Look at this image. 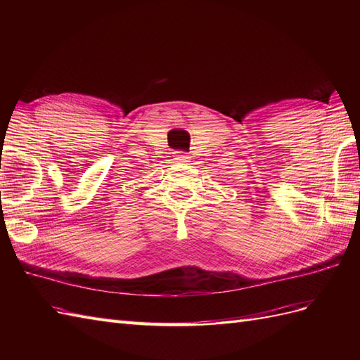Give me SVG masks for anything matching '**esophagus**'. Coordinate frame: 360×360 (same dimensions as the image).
Masks as SVG:
<instances>
[{
    "label": "esophagus",
    "instance_id": "34e87169",
    "mask_svg": "<svg viewBox=\"0 0 360 360\" xmlns=\"http://www.w3.org/2000/svg\"><path fill=\"white\" fill-rule=\"evenodd\" d=\"M179 162H189V159H191V156L188 155V153H184V151H180V153L177 155V158H176Z\"/></svg>",
    "mask_w": 360,
    "mask_h": 360
}]
</instances>
